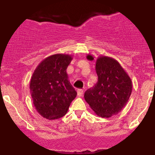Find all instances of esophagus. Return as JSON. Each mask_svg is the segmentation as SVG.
I'll use <instances>...</instances> for the list:
<instances>
[{
    "label": "esophagus",
    "mask_w": 155,
    "mask_h": 155,
    "mask_svg": "<svg viewBox=\"0 0 155 155\" xmlns=\"http://www.w3.org/2000/svg\"><path fill=\"white\" fill-rule=\"evenodd\" d=\"M77 93H78V96L79 97H82L83 95V90H81V89H79V90H77Z\"/></svg>",
    "instance_id": "esophagus-1"
}]
</instances>
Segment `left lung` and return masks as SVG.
Instances as JSON below:
<instances>
[{"label":"left lung","mask_w":155,"mask_h":155,"mask_svg":"<svg viewBox=\"0 0 155 155\" xmlns=\"http://www.w3.org/2000/svg\"><path fill=\"white\" fill-rule=\"evenodd\" d=\"M86 58L93 60L92 55ZM98 81L84 93L85 100L97 115L109 118L126 106L132 92V82L120 64L111 57H98L96 62Z\"/></svg>","instance_id":"1"}]
</instances>
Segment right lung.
<instances>
[{
    "mask_svg": "<svg viewBox=\"0 0 155 155\" xmlns=\"http://www.w3.org/2000/svg\"><path fill=\"white\" fill-rule=\"evenodd\" d=\"M72 56L55 54L41 61L30 81V93L36 110L48 120L62 117L67 113L77 93L66 72Z\"/></svg>",
    "mask_w": 155,
    "mask_h": 155,
    "instance_id": "add662e5",
    "label": "right lung"
}]
</instances>
